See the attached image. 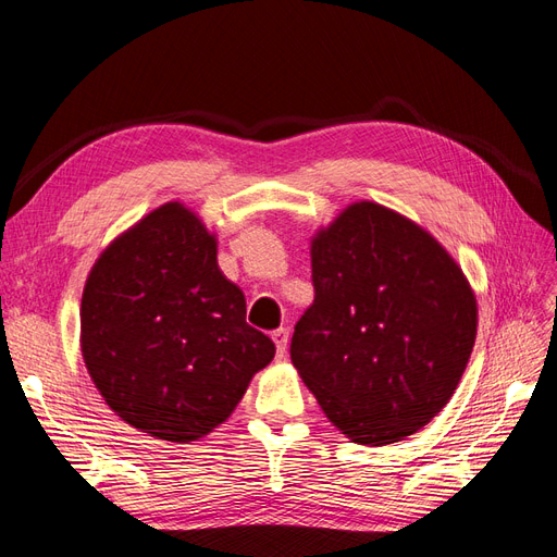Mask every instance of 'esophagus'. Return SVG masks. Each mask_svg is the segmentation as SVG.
<instances>
[{
  "mask_svg": "<svg viewBox=\"0 0 557 557\" xmlns=\"http://www.w3.org/2000/svg\"><path fill=\"white\" fill-rule=\"evenodd\" d=\"M272 339H274V344H276V356L283 358L285 350H288V342H290L288 330H285V327L274 330V332H272Z\"/></svg>",
  "mask_w": 557,
  "mask_h": 557,
  "instance_id": "obj_1",
  "label": "esophagus"
}]
</instances>
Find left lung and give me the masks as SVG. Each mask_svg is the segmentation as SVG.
Segmentation results:
<instances>
[{"label": "left lung", "mask_w": 557, "mask_h": 557, "mask_svg": "<svg viewBox=\"0 0 557 557\" xmlns=\"http://www.w3.org/2000/svg\"><path fill=\"white\" fill-rule=\"evenodd\" d=\"M311 278L290 358L330 423L362 446L425 428L476 339V295L458 262L409 218L356 201L315 232Z\"/></svg>", "instance_id": "1"}]
</instances>
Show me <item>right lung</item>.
Listing matches in <instances>:
<instances>
[{"instance_id": "add662e5", "label": "right lung", "mask_w": 557, "mask_h": 557, "mask_svg": "<svg viewBox=\"0 0 557 557\" xmlns=\"http://www.w3.org/2000/svg\"><path fill=\"white\" fill-rule=\"evenodd\" d=\"M215 244L195 211L166 201L102 250L83 288L88 374L115 416L156 440H201L274 360Z\"/></svg>"}]
</instances>
